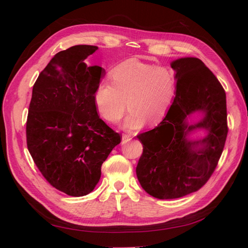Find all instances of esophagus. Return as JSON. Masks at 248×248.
<instances>
[{
    "instance_id": "obj_1",
    "label": "esophagus",
    "mask_w": 248,
    "mask_h": 248,
    "mask_svg": "<svg viewBox=\"0 0 248 248\" xmlns=\"http://www.w3.org/2000/svg\"><path fill=\"white\" fill-rule=\"evenodd\" d=\"M130 140H131V136H130V134H126V133H123V134H122V141H123V142L129 141Z\"/></svg>"
}]
</instances>
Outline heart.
Here are the masks:
<instances>
[{
    "label": "heart",
    "mask_w": 248,
    "mask_h": 248,
    "mask_svg": "<svg viewBox=\"0 0 248 248\" xmlns=\"http://www.w3.org/2000/svg\"><path fill=\"white\" fill-rule=\"evenodd\" d=\"M111 82L103 80L97 87L94 102L101 117L117 123L128 104L130 111L123 123L125 129L134 130L157 125L166 117L177 91L174 72L166 67H155L129 59L116 66L110 74Z\"/></svg>",
    "instance_id": "1"
}]
</instances>
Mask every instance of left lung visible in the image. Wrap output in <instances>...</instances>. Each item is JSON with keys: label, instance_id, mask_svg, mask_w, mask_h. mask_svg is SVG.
<instances>
[{"label": "left lung", "instance_id": "1", "mask_svg": "<svg viewBox=\"0 0 248 248\" xmlns=\"http://www.w3.org/2000/svg\"><path fill=\"white\" fill-rule=\"evenodd\" d=\"M176 97L167 116L154 129L140 133L142 154L137 176L144 190L156 199L187 196L204 186L215 170L228 136L226 92L218 79L198 58L172 61ZM196 111L203 118L189 124ZM205 129L206 137L192 141L189 134Z\"/></svg>", "mask_w": 248, "mask_h": 248}]
</instances>
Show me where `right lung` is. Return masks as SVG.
<instances>
[{
  "mask_svg": "<svg viewBox=\"0 0 248 248\" xmlns=\"http://www.w3.org/2000/svg\"><path fill=\"white\" fill-rule=\"evenodd\" d=\"M97 49L74 46L55 55L34 84L29 107V152L46 181L71 197L93 191L102 163L121 142L94 102L104 69L85 60Z\"/></svg>",
  "mask_w": 248,
  "mask_h": 248,
  "instance_id": "right-lung-1",
  "label": "right lung"
}]
</instances>
